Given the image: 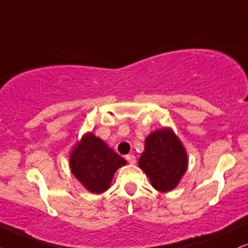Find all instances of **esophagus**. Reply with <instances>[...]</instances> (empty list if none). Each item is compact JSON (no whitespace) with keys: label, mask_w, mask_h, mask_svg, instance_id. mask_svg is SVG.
I'll return each mask as SVG.
<instances>
[{"label":"esophagus","mask_w":248,"mask_h":248,"mask_svg":"<svg viewBox=\"0 0 248 248\" xmlns=\"http://www.w3.org/2000/svg\"><path fill=\"white\" fill-rule=\"evenodd\" d=\"M126 160L129 162L130 164H134L136 162V157L134 155H127L126 156Z\"/></svg>","instance_id":"obj_1"}]
</instances>
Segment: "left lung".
<instances>
[{
	"mask_svg": "<svg viewBox=\"0 0 248 248\" xmlns=\"http://www.w3.org/2000/svg\"><path fill=\"white\" fill-rule=\"evenodd\" d=\"M139 167L148 175L156 190L170 191L186 171V153L172 130L164 128L146 139Z\"/></svg>",
	"mask_w": 248,
	"mask_h": 248,
	"instance_id": "1",
	"label": "left lung"
}]
</instances>
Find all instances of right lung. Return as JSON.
I'll return each mask as SVG.
<instances>
[{
    "label": "right lung",
    "instance_id": "obj_1",
    "mask_svg": "<svg viewBox=\"0 0 248 248\" xmlns=\"http://www.w3.org/2000/svg\"><path fill=\"white\" fill-rule=\"evenodd\" d=\"M127 162L92 133L82 138L70 157L72 173L93 193L109 187L114 172Z\"/></svg>",
    "mask_w": 248,
    "mask_h": 248
}]
</instances>
